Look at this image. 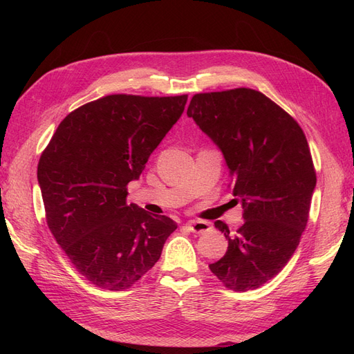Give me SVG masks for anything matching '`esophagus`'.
I'll use <instances>...</instances> for the list:
<instances>
[{
	"label": "esophagus",
	"instance_id": "1",
	"mask_svg": "<svg viewBox=\"0 0 354 354\" xmlns=\"http://www.w3.org/2000/svg\"><path fill=\"white\" fill-rule=\"evenodd\" d=\"M187 227L190 229V232L202 234V233H207L211 232V224L207 221H189L187 223Z\"/></svg>",
	"mask_w": 354,
	"mask_h": 354
}]
</instances>
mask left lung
<instances>
[{
	"instance_id": "obj_1",
	"label": "left lung",
	"mask_w": 354,
	"mask_h": 354,
	"mask_svg": "<svg viewBox=\"0 0 354 354\" xmlns=\"http://www.w3.org/2000/svg\"><path fill=\"white\" fill-rule=\"evenodd\" d=\"M187 115L220 147L243 207L236 230L214 223L229 246L209 270L232 291L260 288L286 266L307 226L316 171L306 134L252 88L195 94Z\"/></svg>"
}]
</instances>
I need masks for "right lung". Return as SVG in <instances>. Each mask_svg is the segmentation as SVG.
I'll use <instances>...</instances> for the list:
<instances>
[{"mask_svg":"<svg viewBox=\"0 0 354 354\" xmlns=\"http://www.w3.org/2000/svg\"><path fill=\"white\" fill-rule=\"evenodd\" d=\"M187 94H111L63 120L38 162L48 229L93 285L124 291L152 269L177 229L127 203V186L185 111Z\"/></svg>","mask_w":354,"mask_h":354,"instance_id":"add662e5","label":"right lung"}]
</instances>
